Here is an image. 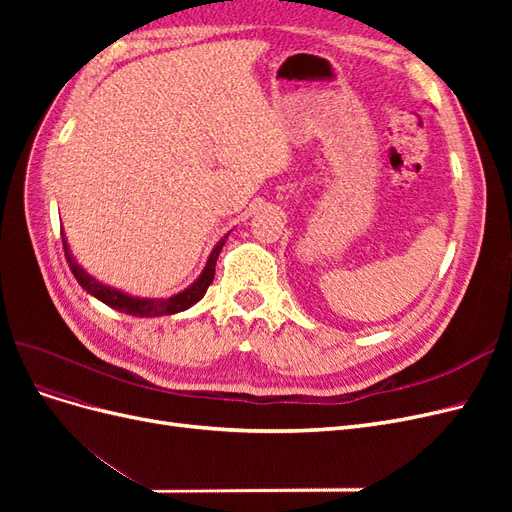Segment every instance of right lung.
Listing matches in <instances>:
<instances>
[{
	"instance_id": "1",
	"label": "right lung",
	"mask_w": 512,
	"mask_h": 512,
	"mask_svg": "<svg viewBox=\"0 0 512 512\" xmlns=\"http://www.w3.org/2000/svg\"><path fill=\"white\" fill-rule=\"evenodd\" d=\"M228 235L213 247V252L207 260V267L203 271V275L198 277V280L188 288L183 290L179 294H175V297L170 299H134V297H128V294H123L115 288H108L100 282H96L94 277L87 275L79 265H76L72 254L68 252V243H66V237L61 235V241H64V252H66V260H68V267L70 271L74 273L76 282H79L89 294H94L96 299H100L102 303H106L108 307L113 309H119V312L123 314H130V316H138V318H149V316H168V314H177V312H183V309L192 307L196 301H200L205 297V292L209 288V284L213 282L215 277V262H218V256L222 252V245L226 243Z\"/></svg>"
}]
</instances>
